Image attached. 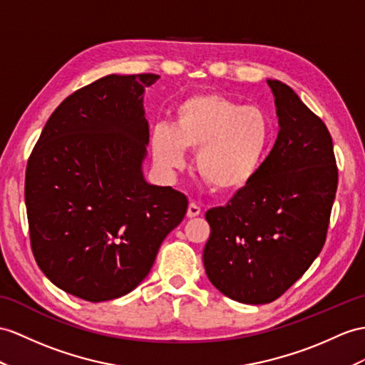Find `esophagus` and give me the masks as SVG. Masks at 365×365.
<instances>
[{"mask_svg":"<svg viewBox=\"0 0 365 365\" xmlns=\"http://www.w3.org/2000/svg\"><path fill=\"white\" fill-rule=\"evenodd\" d=\"M200 213H201V207L198 206V204L190 202L189 207H187V217L189 218H195V217H198Z\"/></svg>","mask_w":365,"mask_h":365,"instance_id":"obj_1","label":"esophagus"}]
</instances>
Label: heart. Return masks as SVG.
Returning <instances> with one entry per match:
<instances>
[{"label": "heart", "mask_w": 365, "mask_h": 365, "mask_svg": "<svg viewBox=\"0 0 365 365\" xmlns=\"http://www.w3.org/2000/svg\"><path fill=\"white\" fill-rule=\"evenodd\" d=\"M272 120L257 105H242L223 94H198L176 110L173 128L156 125L152 152L159 167L176 170L184 150L197 153V172L212 189L232 193L259 173L272 140Z\"/></svg>", "instance_id": "1"}]
</instances>
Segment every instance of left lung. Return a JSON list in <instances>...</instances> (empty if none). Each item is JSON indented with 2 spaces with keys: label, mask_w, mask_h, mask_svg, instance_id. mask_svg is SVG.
Segmentation results:
<instances>
[{
  "label": "left lung",
  "mask_w": 365,
  "mask_h": 365,
  "mask_svg": "<svg viewBox=\"0 0 365 365\" xmlns=\"http://www.w3.org/2000/svg\"><path fill=\"white\" fill-rule=\"evenodd\" d=\"M279 135L259 173L223 207L206 212L202 262L229 299L262 305L279 299L321 254L337 189L330 131L279 80Z\"/></svg>",
  "instance_id": "1"
}]
</instances>
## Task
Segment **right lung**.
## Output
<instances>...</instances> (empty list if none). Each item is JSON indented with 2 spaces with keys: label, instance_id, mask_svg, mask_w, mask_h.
I'll return each instance as SVG.
<instances>
[{
  "label": "right lung",
  "instance_id": "right-lung-1",
  "mask_svg": "<svg viewBox=\"0 0 365 365\" xmlns=\"http://www.w3.org/2000/svg\"><path fill=\"white\" fill-rule=\"evenodd\" d=\"M159 76L111 74L51 114L26 167L35 262L56 287L88 302L128 294L187 212V197L144 180V88Z\"/></svg>",
  "mask_w": 365,
  "mask_h": 365
}]
</instances>
